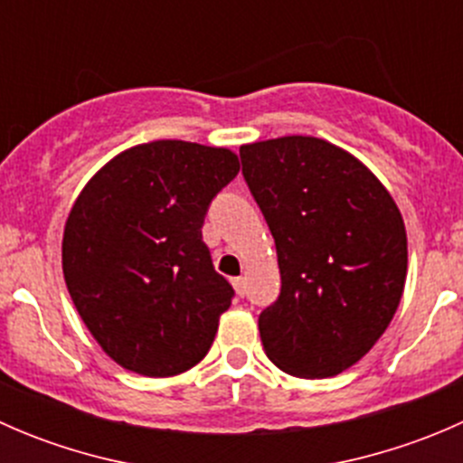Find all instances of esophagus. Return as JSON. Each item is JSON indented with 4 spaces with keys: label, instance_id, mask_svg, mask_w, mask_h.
Segmentation results:
<instances>
[{
    "label": "esophagus",
    "instance_id": "1",
    "mask_svg": "<svg viewBox=\"0 0 463 463\" xmlns=\"http://www.w3.org/2000/svg\"><path fill=\"white\" fill-rule=\"evenodd\" d=\"M232 287H235L237 296L241 298L246 293V278H235V279H232Z\"/></svg>",
    "mask_w": 463,
    "mask_h": 463
}]
</instances>
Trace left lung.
<instances>
[{
    "mask_svg": "<svg viewBox=\"0 0 463 463\" xmlns=\"http://www.w3.org/2000/svg\"><path fill=\"white\" fill-rule=\"evenodd\" d=\"M240 156L282 279L260 314L266 356L291 376L340 374L394 318L408 275L403 217L356 156L322 138L249 143Z\"/></svg>",
    "mask_w": 463,
    "mask_h": 463,
    "instance_id": "8db88e82",
    "label": "left lung"
}]
</instances>
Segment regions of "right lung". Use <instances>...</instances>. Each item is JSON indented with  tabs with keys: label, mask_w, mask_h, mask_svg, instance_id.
Instances as JSON below:
<instances>
[{
	"label": "right lung",
	"mask_w": 463,
	"mask_h": 463,
	"mask_svg": "<svg viewBox=\"0 0 463 463\" xmlns=\"http://www.w3.org/2000/svg\"><path fill=\"white\" fill-rule=\"evenodd\" d=\"M240 172L226 147L152 141L102 165L62 237L69 296L102 352L163 378L208 354L232 291L202 240L214 194Z\"/></svg>",
	"instance_id": "add662e5"
}]
</instances>
